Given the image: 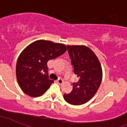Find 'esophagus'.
<instances>
[{"instance_id": "1", "label": "esophagus", "mask_w": 127, "mask_h": 127, "mask_svg": "<svg viewBox=\"0 0 127 127\" xmlns=\"http://www.w3.org/2000/svg\"><path fill=\"white\" fill-rule=\"evenodd\" d=\"M56 82H57L58 84H61V83H63V80L61 78H59V79H58L57 81H56Z\"/></svg>"}]
</instances>
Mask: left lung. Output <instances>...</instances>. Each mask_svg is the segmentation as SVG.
<instances>
[{"label": "left lung", "instance_id": "obj_1", "mask_svg": "<svg viewBox=\"0 0 127 127\" xmlns=\"http://www.w3.org/2000/svg\"><path fill=\"white\" fill-rule=\"evenodd\" d=\"M67 48L73 72L79 79L73 83L70 94H64V99L71 105H83L91 99L99 88L101 66L93 51L86 46H67Z\"/></svg>", "mask_w": 127, "mask_h": 127}]
</instances>
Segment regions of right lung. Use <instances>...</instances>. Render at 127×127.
Returning a JSON list of instances; mask_svg holds the SVG:
<instances>
[{
  "label": "right lung",
  "instance_id": "right-lung-1",
  "mask_svg": "<svg viewBox=\"0 0 127 127\" xmlns=\"http://www.w3.org/2000/svg\"><path fill=\"white\" fill-rule=\"evenodd\" d=\"M67 48L63 44L39 40L30 44L20 54L16 65L19 86L26 94L38 97L50 88L47 63L63 55Z\"/></svg>",
  "mask_w": 127,
  "mask_h": 127
}]
</instances>
